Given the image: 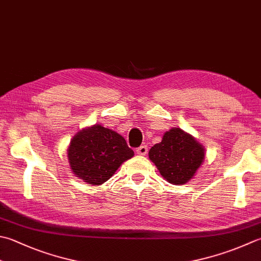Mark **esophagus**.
<instances>
[{"label":"esophagus","instance_id":"34e87169","mask_svg":"<svg viewBox=\"0 0 261 261\" xmlns=\"http://www.w3.org/2000/svg\"><path fill=\"white\" fill-rule=\"evenodd\" d=\"M148 151V147L146 145H141L140 147L137 148V154L138 155H146Z\"/></svg>","mask_w":261,"mask_h":261}]
</instances>
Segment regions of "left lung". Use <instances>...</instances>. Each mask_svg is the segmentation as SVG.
<instances>
[{
	"label": "left lung",
	"instance_id": "left-lung-1",
	"mask_svg": "<svg viewBox=\"0 0 261 261\" xmlns=\"http://www.w3.org/2000/svg\"><path fill=\"white\" fill-rule=\"evenodd\" d=\"M205 157V149L192 136L178 127L163 136L150 148L149 158L161 175L173 185H185L195 175Z\"/></svg>",
	"mask_w": 261,
	"mask_h": 261
}]
</instances>
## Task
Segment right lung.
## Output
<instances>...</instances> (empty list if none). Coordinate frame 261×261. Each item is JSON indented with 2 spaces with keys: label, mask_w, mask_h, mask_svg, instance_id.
<instances>
[{
  "label": "right lung",
  "mask_w": 261,
  "mask_h": 261,
  "mask_svg": "<svg viewBox=\"0 0 261 261\" xmlns=\"http://www.w3.org/2000/svg\"><path fill=\"white\" fill-rule=\"evenodd\" d=\"M134 154L123 137L101 125L78 132L68 149L71 170L94 186L106 182Z\"/></svg>",
  "instance_id": "right-lung-1"
}]
</instances>
